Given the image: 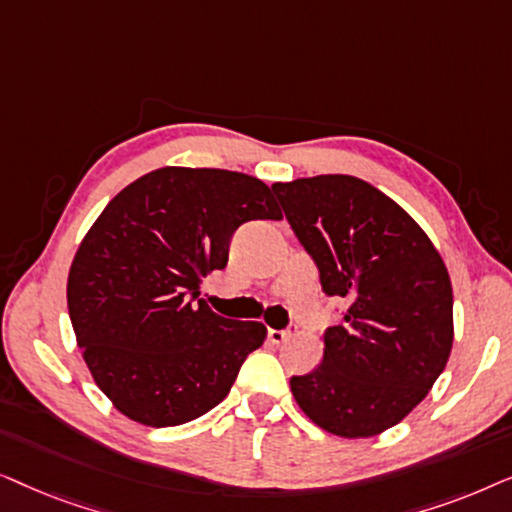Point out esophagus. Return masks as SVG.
Segmentation results:
<instances>
[{
	"label": "esophagus",
	"mask_w": 512,
	"mask_h": 512,
	"mask_svg": "<svg viewBox=\"0 0 512 512\" xmlns=\"http://www.w3.org/2000/svg\"><path fill=\"white\" fill-rule=\"evenodd\" d=\"M291 333H293V326H289V328H279V331H277V328H270V331H268V340L272 342V345H282V342H284L286 338H289Z\"/></svg>",
	"instance_id": "1"
}]
</instances>
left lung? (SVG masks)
<instances>
[{
	"mask_svg": "<svg viewBox=\"0 0 512 512\" xmlns=\"http://www.w3.org/2000/svg\"><path fill=\"white\" fill-rule=\"evenodd\" d=\"M328 298L324 359L291 377L307 417L342 438L391 429L429 394L452 349V284L415 219L368 181L319 174L272 184Z\"/></svg>",
	"mask_w": 512,
	"mask_h": 512,
	"instance_id": "obj_1",
	"label": "left lung"
}]
</instances>
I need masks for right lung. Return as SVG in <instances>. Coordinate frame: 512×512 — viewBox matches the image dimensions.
I'll return each mask as SVG.
<instances>
[{"label":"right lung","mask_w":512,"mask_h":512,"mask_svg":"<svg viewBox=\"0 0 512 512\" xmlns=\"http://www.w3.org/2000/svg\"><path fill=\"white\" fill-rule=\"evenodd\" d=\"M279 221L261 179L214 167H163L125 186L76 251L67 307L83 359L111 403L146 426H179L228 396L263 345L258 321L200 300L247 221Z\"/></svg>","instance_id":"add662e5"}]
</instances>
